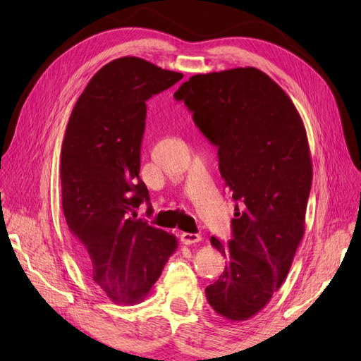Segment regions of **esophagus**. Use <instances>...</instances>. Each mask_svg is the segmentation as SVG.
Returning a JSON list of instances; mask_svg holds the SVG:
<instances>
[{
  "instance_id": "esophagus-1",
  "label": "esophagus",
  "mask_w": 361,
  "mask_h": 361,
  "mask_svg": "<svg viewBox=\"0 0 361 361\" xmlns=\"http://www.w3.org/2000/svg\"><path fill=\"white\" fill-rule=\"evenodd\" d=\"M180 241L185 245H191V244H195V243H200L202 241V236L197 235V233H182L180 235Z\"/></svg>"
}]
</instances>
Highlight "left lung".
I'll return each mask as SVG.
<instances>
[{"label":"left lung","mask_w":361,"mask_h":361,"mask_svg":"<svg viewBox=\"0 0 361 361\" xmlns=\"http://www.w3.org/2000/svg\"><path fill=\"white\" fill-rule=\"evenodd\" d=\"M174 97L218 147L236 202L231 241L211 238L227 265L206 298L223 318L247 321L285 281L304 236L313 178L307 134L290 97L256 68L194 75Z\"/></svg>","instance_id":"left-lung-1"}]
</instances>
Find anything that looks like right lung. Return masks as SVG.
<instances>
[{"instance_id": "1", "label": "right lung", "mask_w": 361, "mask_h": 361, "mask_svg": "<svg viewBox=\"0 0 361 361\" xmlns=\"http://www.w3.org/2000/svg\"><path fill=\"white\" fill-rule=\"evenodd\" d=\"M183 78L138 57L113 60L76 101L61 146V204L84 269L116 304L143 301L178 239L137 218L146 101Z\"/></svg>"}]
</instances>
